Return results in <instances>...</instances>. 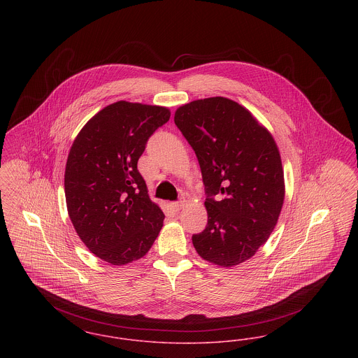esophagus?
I'll list each match as a JSON object with an SVG mask.
<instances>
[{"label": "esophagus", "mask_w": 358, "mask_h": 358, "mask_svg": "<svg viewBox=\"0 0 358 358\" xmlns=\"http://www.w3.org/2000/svg\"><path fill=\"white\" fill-rule=\"evenodd\" d=\"M185 203H186V201H185V199H180V201H178V202H173V203H172V208H173L175 212H179V210L185 206Z\"/></svg>", "instance_id": "esophagus-1"}]
</instances>
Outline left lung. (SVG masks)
Masks as SVG:
<instances>
[{"mask_svg": "<svg viewBox=\"0 0 358 358\" xmlns=\"http://www.w3.org/2000/svg\"><path fill=\"white\" fill-rule=\"evenodd\" d=\"M205 185L208 225L192 236L198 255L232 267L255 255L278 221L285 180L271 133L236 101L215 96L175 111Z\"/></svg>", "mask_w": 358, "mask_h": 358, "instance_id": "8db88e82", "label": "left lung"}]
</instances>
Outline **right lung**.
Wrapping results in <instances>:
<instances>
[{
    "label": "right lung",
    "mask_w": 358,
    "mask_h": 358,
    "mask_svg": "<svg viewBox=\"0 0 358 358\" xmlns=\"http://www.w3.org/2000/svg\"><path fill=\"white\" fill-rule=\"evenodd\" d=\"M169 117L167 107L120 100L100 110L73 141L65 168L68 213L83 243L104 262L143 258L163 228L164 213L150 201L137 163Z\"/></svg>",
    "instance_id": "1"
}]
</instances>
